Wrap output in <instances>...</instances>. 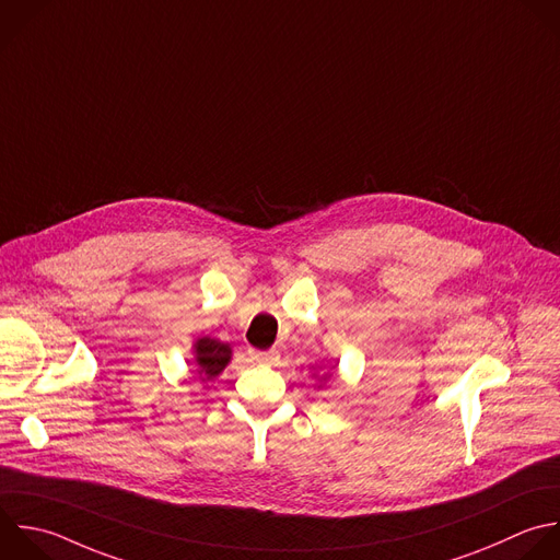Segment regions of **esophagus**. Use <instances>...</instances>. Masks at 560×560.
<instances>
[{
    "mask_svg": "<svg viewBox=\"0 0 560 560\" xmlns=\"http://www.w3.org/2000/svg\"><path fill=\"white\" fill-rule=\"evenodd\" d=\"M249 357L254 361H260V363H273L278 359V354L273 350H267V352H260V350H249Z\"/></svg>",
    "mask_w": 560,
    "mask_h": 560,
    "instance_id": "esophagus-1",
    "label": "esophagus"
}]
</instances>
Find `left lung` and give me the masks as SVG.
Segmentation results:
<instances>
[{
	"instance_id": "1",
	"label": "left lung",
	"mask_w": 560,
	"mask_h": 560,
	"mask_svg": "<svg viewBox=\"0 0 560 560\" xmlns=\"http://www.w3.org/2000/svg\"><path fill=\"white\" fill-rule=\"evenodd\" d=\"M324 376H328V374H324ZM324 376H322V378H324Z\"/></svg>"
}]
</instances>
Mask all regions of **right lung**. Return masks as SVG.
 Returning a JSON list of instances; mask_svg holds the SVG:
<instances>
[{
	"label": "right lung",
	"mask_w": 560,
	"mask_h": 560,
	"mask_svg": "<svg viewBox=\"0 0 560 560\" xmlns=\"http://www.w3.org/2000/svg\"><path fill=\"white\" fill-rule=\"evenodd\" d=\"M232 359V348L219 339L201 337L195 343V363L201 381L217 378Z\"/></svg>",
	"instance_id": "obj_1"
}]
</instances>
